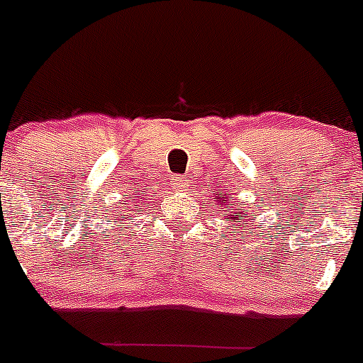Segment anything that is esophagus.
Returning a JSON list of instances; mask_svg holds the SVG:
<instances>
[{"mask_svg": "<svg viewBox=\"0 0 363 363\" xmlns=\"http://www.w3.org/2000/svg\"><path fill=\"white\" fill-rule=\"evenodd\" d=\"M171 185L176 191H184V189L189 187V179L185 176H176V178H172Z\"/></svg>", "mask_w": 363, "mask_h": 363, "instance_id": "1", "label": "esophagus"}]
</instances>
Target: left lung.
<instances>
[{"mask_svg": "<svg viewBox=\"0 0 363 363\" xmlns=\"http://www.w3.org/2000/svg\"><path fill=\"white\" fill-rule=\"evenodd\" d=\"M214 201H218V205L225 209V213H227L225 220L234 221V220H240V218H247L242 207H236L233 201V196H229V194H225V192H218V196L214 198ZM249 218H255V213H249ZM240 227H243V225H240Z\"/></svg>", "mask_w": 363, "mask_h": 363, "instance_id": "1", "label": "left lung"}]
</instances>
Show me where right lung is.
Returning a JSON list of instances; mask_svg holds the SVG:
<instances>
[{
	"label": "right lung",
	"instance_id": "right-lung-1",
	"mask_svg": "<svg viewBox=\"0 0 363 363\" xmlns=\"http://www.w3.org/2000/svg\"><path fill=\"white\" fill-rule=\"evenodd\" d=\"M130 200H133V198H129V201ZM120 203H121V201H120ZM136 203H140V201H133V203H123L121 207H118L116 214H114V220H116L118 229H120L121 223L127 220V216H129V214H142V211H140V205H136ZM116 227H114V229H116ZM121 229H123V227H121Z\"/></svg>",
	"mask_w": 363,
	"mask_h": 363
}]
</instances>
